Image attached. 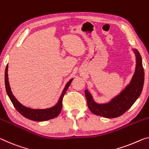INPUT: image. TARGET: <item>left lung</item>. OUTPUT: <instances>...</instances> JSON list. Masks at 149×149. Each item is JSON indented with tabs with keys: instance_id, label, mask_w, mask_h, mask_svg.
Listing matches in <instances>:
<instances>
[{
	"instance_id": "obj_1",
	"label": "left lung",
	"mask_w": 149,
	"mask_h": 149,
	"mask_svg": "<svg viewBox=\"0 0 149 149\" xmlns=\"http://www.w3.org/2000/svg\"><path fill=\"white\" fill-rule=\"evenodd\" d=\"M134 53L136 57V66L132 81L129 85L111 102L103 104L95 103L88 90H85L84 94L88 109L93 114L109 118H116L127 111L139 97L143 88L145 72L140 54L136 50H134Z\"/></svg>"
}]
</instances>
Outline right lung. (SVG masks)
Instances as JSON below:
<instances>
[{
	"label": "right lung",
	"instance_id": "add662e5",
	"mask_svg": "<svg viewBox=\"0 0 149 149\" xmlns=\"http://www.w3.org/2000/svg\"><path fill=\"white\" fill-rule=\"evenodd\" d=\"M8 65H6L5 69V76H4V80H5V87L7 95L10 98L14 107L15 109L19 111V113L22 114V116L29 118L30 120L35 121H44L47 120L52 118H55L56 116L58 115L61 112L62 107H63V99L64 96H65L66 92H67L68 86H70V83L72 81V79H70L68 83L66 84L65 88L62 93V95L60 97L58 102L55 106L51 108L47 109H31L27 107H25L22 105L18 100L14 97L12 92H11L10 86H9L8 79Z\"/></svg>",
	"mask_w": 149,
	"mask_h": 149
}]
</instances>
